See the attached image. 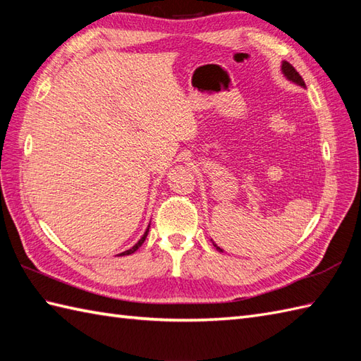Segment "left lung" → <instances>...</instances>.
I'll return each mask as SVG.
<instances>
[{"mask_svg":"<svg viewBox=\"0 0 361 361\" xmlns=\"http://www.w3.org/2000/svg\"><path fill=\"white\" fill-rule=\"evenodd\" d=\"M282 73H283V75H286L288 80L295 82V83H298V85H301V87H305L304 79L301 78V75H299V73L295 70L293 65H290L288 62H286V60H283V62H282ZM214 247H217V245H214ZM217 250L221 251V248H219V247H217Z\"/></svg>","mask_w":361,"mask_h":361,"instance_id":"left-lung-1","label":"left lung"}]
</instances>
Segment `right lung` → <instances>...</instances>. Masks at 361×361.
I'll return each mask as SVG.
<instances>
[{"mask_svg": "<svg viewBox=\"0 0 361 361\" xmlns=\"http://www.w3.org/2000/svg\"><path fill=\"white\" fill-rule=\"evenodd\" d=\"M147 233H149V228H147V231H145L144 233V235L141 237V239L140 240H137V243L135 245V247H132V248H130V250H127V251H124V252H121V255L119 256H126V255H132V252H135L137 248H140L141 247V245L144 243V240H145V237H147Z\"/></svg>", "mask_w": 361, "mask_h": 361, "instance_id": "add662e5", "label": "right lung"}]
</instances>
